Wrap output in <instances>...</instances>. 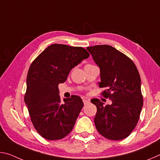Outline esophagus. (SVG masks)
Returning a JSON list of instances; mask_svg holds the SVG:
<instances>
[{
    "label": "esophagus",
    "instance_id": "obj_1",
    "mask_svg": "<svg viewBox=\"0 0 160 160\" xmlns=\"http://www.w3.org/2000/svg\"><path fill=\"white\" fill-rule=\"evenodd\" d=\"M82 101H83V103H84V104H85V105L88 104H89V103L90 102V100H89V99H83Z\"/></svg>",
    "mask_w": 160,
    "mask_h": 160
}]
</instances>
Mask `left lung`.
<instances>
[{
    "instance_id": "1",
    "label": "left lung",
    "mask_w": 160,
    "mask_h": 160,
    "mask_svg": "<svg viewBox=\"0 0 160 160\" xmlns=\"http://www.w3.org/2000/svg\"><path fill=\"white\" fill-rule=\"evenodd\" d=\"M87 49L100 69V88L112 104L104 106L98 99L91 100L97 112L94 124L100 134L112 140H123L136 126L143 105L141 80L136 66L125 54L109 45Z\"/></svg>"
}]
</instances>
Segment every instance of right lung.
<instances>
[{"label": "right lung", "mask_w": 160, "mask_h": 160, "mask_svg": "<svg viewBox=\"0 0 160 160\" xmlns=\"http://www.w3.org/2000/svg\"><path fill=\"white\" fill-rule=\"evenodd\" d=\"M90 54L82 47L54 44L37 56L27 77L25 102L33 126L45 139L60 140L72 131L83 107L77 95L61 102L58 85Z\"/></svg>", "instance_id": "right-lung-1"}]
</instances>
